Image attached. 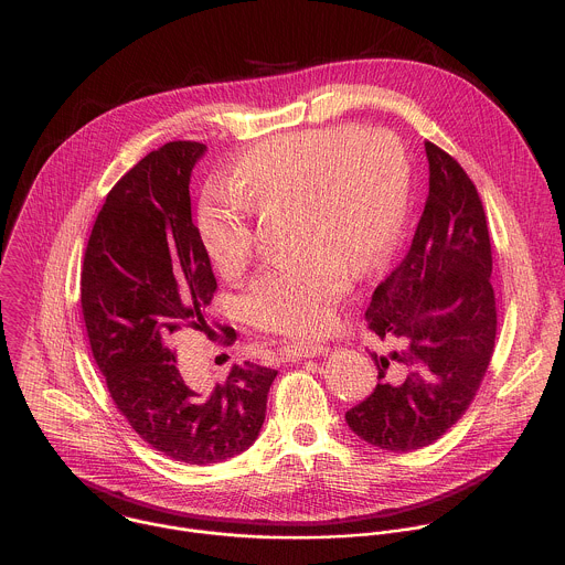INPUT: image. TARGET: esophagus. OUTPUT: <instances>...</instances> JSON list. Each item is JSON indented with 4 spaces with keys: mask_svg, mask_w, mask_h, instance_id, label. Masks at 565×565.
Listing matches in <instances>:
<instances>
[{
    "mask_svg": "<svg viewBox=\"0 0 565 565\" xmlns=\"http://www.w3.org/2000/svg\"><path fill=\"white\" fill-rule=\"evenodd\" d=\"M322 343H287L280 348V359L282 361H300V359H307V356H318L322 354Z\"/></svg>",
    "mask_w": 565,
    "mask_h": 565,
    "instance_id": "obj_1",
    "label": "esophagus"
}]
</instances>
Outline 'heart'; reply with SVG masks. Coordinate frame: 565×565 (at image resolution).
<instances>
[{"instance_id": "1", "label": "heart", "mask_w": 565, "mask_h": 565, "mask_svg": "<svg viewBox=\"0 0 565 565\" xmlns=\"http://www.w3.org/2000/svg\"><path fill=\"white\" fill-rule=\"evenodd\" d=\"M411 164L390 130L330 126L274 135L233 164L231 195L209 189L195 233L211 265L233 276L254 252L247 213L294 206L298 260L263 269L245 291L249 320L263 330L316 334L359 271L374 269L401 239Z\"/></svg>"}]
</instances>
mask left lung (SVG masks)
Returning <instances> with one entry per match:
<instances>
[{
  "instance_id": "8db88e82",
  "label": "left lung",
  "mask_w": 565,
  "mask_h": 565,
  "mask_svg": "<svg viewBox=\"0 0 565 565\" xmlns=\"http://www.w3.org/2000/svg\"><path fill=\"white\" fill-rule=\"evenodd\" d=\"M428 195L411 247L365 311L379 383L345 422L363 441L411 452L475 401L495 343L491 243L470 175L426 141Z\"/></svg>"
}]
</instances>
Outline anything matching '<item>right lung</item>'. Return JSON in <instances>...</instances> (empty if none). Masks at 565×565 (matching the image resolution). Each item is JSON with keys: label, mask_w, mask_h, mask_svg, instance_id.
I'll return each instance as SVG.
<instances>
[{"label": "right lung", "mask_w": 565, "mask_h": 565, "mask_svg": "<svg viewBox=\"0 0 565 565\" xmlns=\"http://www.w3.org/2000/svg\"><path fill=\"white\" fill-rule=\"evenodd\" d=\"M204 152L198 141H169L119 178L93 224L81 280L88 343L113 403L143 441L191 466L254 444L278 374L245 361L209 385L175 359L182 332L217 334L206 322L217 280L189 195ZM222 332L237 337L231 326Z\"/></svg>", "instance_id": "1"}]
</instances>
